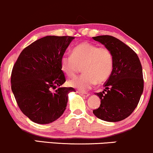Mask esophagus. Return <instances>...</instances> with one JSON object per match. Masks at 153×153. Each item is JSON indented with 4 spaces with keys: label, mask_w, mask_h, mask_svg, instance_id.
<instances>
[{
    "label": "esophagus",
    "mask_w": 153,
    "mask_h": 153,
    "mask_svg": "<svg viewBox=\"0 0 153 153\" xmlns=\"http://www.w3.org/2000/svg\"><path fill=\"white\" fill-rule=\"evenodd\" d=\"M77 93L79 94L80 95H81V96H84V97H88V96H89V94H88V93H85V92H81V91H77Z\"/></svg>",
    "instance_id": "obj_1"
}]
</instances>
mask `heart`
Returning <instances> with one entry per match:
<instances>
[{
  "label": "heart",
  "mask_w": 153,
  "mask_h": 153,
  "mask_svg": "<svg viewBox=\"0 0 153 153\" xmlns=\"http://www.w3.org/2000/svg\"><path fill=\"white\" fill-rule=\"evenodd\" d=\"M111 52L106 47L84 42L75 46L72 55H64L61 59V68L69 78L80 71L83 73L69 82L70 85L81 91H86L96 83L101 84L109 78L113 70Z\"/></svg>",
  "instance_id": "obj_1"
}]
</instances>
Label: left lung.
<instances>
[{
	"label": "left lung",
	"instance_id": "8db88e82",
	"mask_svg": "<svg viewBox=\"0 0 153 153\" xmlns=\"http://www.w3.org/2000/svg\"><path fill=\"white\" fill-rule=\"evenodd\" d=\"M93 39L109 49L114 59L113 70L103 85L105 89L96 93L101 105L93 113L101 120L119 122L134 111L143 92L141 62L132 49L116 37L102 35Z\"/></svg>",
	"mask_w": 153,
	"mask_h": 153
}]
</instances>
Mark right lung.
Here are the masks:
<instances>
[{
	"label": "right lung",
	"instance_id": "right-lung-1",
	"mask_svg": "<svg viewBox=\"0 0 153 153\" xmlns=\"http://www.w3.org/2000/svg\"><path fill=\"white\" fill-rule=\"evenodd\" d=\"M75 37L47 36L22 50L13 67L11 90L22 113L37 124H49L64 113L68 94L61 59ZM54 90L55 91H53Z\"/></svg>",
	"mask_w": 153,
	"mask_h": 153
}]
</instances>
